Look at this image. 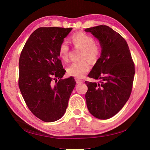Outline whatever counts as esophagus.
I'll list each match as a JSON object with an SVG mask.
<instances>
[{
	"instance_id": "1",
	"label": "esophagus",
	"mask_w": 150,
	"mask_h": 150,
	"mask_svg": "<svg viewBox=\"0 0 150 150\" xmlns=\"http://www.w3.org/2000/svg\"><path fill=\"white\" fill-rule=\"evenodd\" d=\"M75 81H76V84H81L83 82V81L81 79H78V78H76L75 79Z\"/></svg>"
}]
</instances>
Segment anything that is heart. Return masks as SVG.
Segmentation results:
<instances>
[{
  "mask_svg": "<svg viewBox=\"0 0 150 150\" xmlns=\"http://www.w3.org/2000/svg\"><path fill=\"white\" fill-rule=\"evenodd\" d=\"M70 40L74 47L81 49L79 58L81 59L74 61L67 68V74L72 76L81 78H83L90 70L89 62L84 59H87L91 62L98 61L101 54V49L98 44L92 36L83 32L74 34L70 38ZM69 46L64 41L59 47L58 55L63 62L69 61Z\"/></svg>",
  "mask_w": 150,
  "mask_h": 150,
  "instance_id": "obj_1",
  "label": "heart"
}]
</instances>
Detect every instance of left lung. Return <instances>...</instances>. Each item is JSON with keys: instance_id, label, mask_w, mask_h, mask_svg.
Listing matches in <instances>:
<instances>
[{"instance_id": "left-lung-1", "label": "left lung", "mask_w": 150, "mask_h": 150, "mask_svg": "<svg viewBox=\"0 0 150 150\" xmlns=\"http://www.w3.org/2000/svg\"><path fill=\"white\" fill-rule=\"evenodd\" d=\"M97 38L101 47V56L88 76L101 79L100 83L85 81L87 107L90 113L106 120L119 112L131 93L135 66L125 39L107 25L84 30Z\"/></svg>"}]
</instances>
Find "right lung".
I'll use <instances>...</instances> for the list:
<instances>
[{
    "label": "right lung",
    "mask_w": 150,
    "mask_h": 150,
    "mask_svg": "<svg viewBox=\"0 0 150 150\" xmlns=\"http://www.w3.org/2000/svg\"><path fill=\"white\" fill-rule=\"evenodd\" d=\"M72 28L40 27L31 34L19 61V87L25 103L45 122L64 114L76 82L65 74L58 55L60 44ZM59 80L58 81L57 79Z\"/></svg>",
    "instance_id": "right-lung-1"
}]
</instances>
